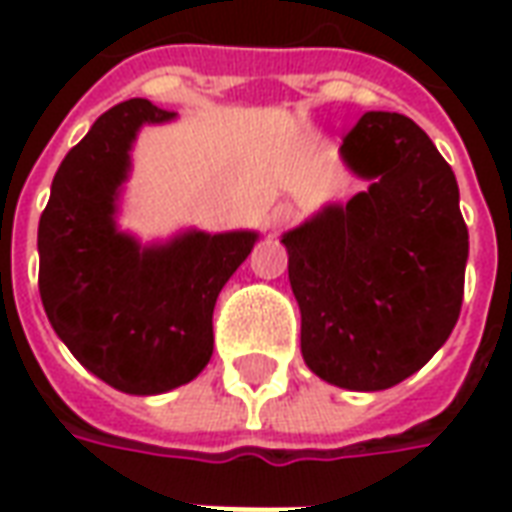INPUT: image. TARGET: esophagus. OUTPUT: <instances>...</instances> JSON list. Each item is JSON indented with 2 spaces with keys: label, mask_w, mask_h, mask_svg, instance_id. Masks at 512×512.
I'll use <instances>...</instances> for the list:
<instances>
[{
  "label": "esophagus",
  "mask_w": 512,
  "mask_h": 512,
  "mask_svg": "<svg viewBox=\"0 0 512 512\" xmlns=\"http://www.w3.org/2000/svg\"><path fill=\"white\" fill-rule=\"evenodd\" d=\"M293 216H296V208L293 205H288V202H279L277 208H271V213H268V227H285V224L293 222Z\"/></svg>",
  "instance_id": "1"
}]
</instances>
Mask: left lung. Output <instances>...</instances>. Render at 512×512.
<instances>
[{
  "label": "left lung",
  "mask_w": 512,
  "mask_h": 512,
  "mask_svg": "<svg viewBox=\"0 0 512 512\" xmlns=\"http://www.w3.org/2000/svg\"><path fill=\"white\" fill-rule=\"evenodd\" d=\"M340 156L370 186L282 244L307 367L334 386L378 392L428 365L455 329L469 230L452 167L406 115H362Z\"/></svg>",
  "instance_id": "obj_1"
}]
</instances>
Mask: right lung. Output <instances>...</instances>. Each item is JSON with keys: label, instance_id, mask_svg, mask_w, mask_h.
I'll list each match as a JSON object with an SVG mask.
<instances>
[{"label": "right lung", "instance_id": "obj_1", "mask_svg": "<svg viewBox=\"0 0 512 512\" xmlns=\"http://www.w3.org/2000/svg\"><path fill=\"white\" fill-rule=\"evenodd\" d=\"M175 112L145 98L112 106L62 158L38 224V288L51 329L93 376L126 395L189 384L213 354V307L255 230L139 244L117 230V200L139 128Z\"/></svg>", "mask_w": 512, "mask_h": 512}]
</instances>
